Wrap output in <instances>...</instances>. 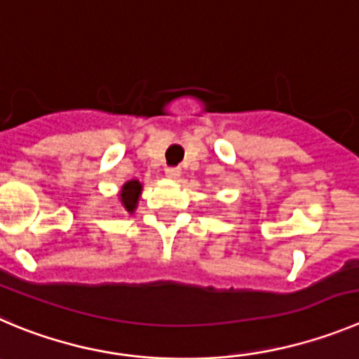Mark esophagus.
<instances>
[{"label": "esophagus", "mask_w": 359, "mask_h": 359, "mask_svg": "<svg viewBox=\"0 0 359 359\" xmlns=\"http://www.w3.org/2000/svg\"><path fill=\"white\" fill-rule=\"evenodd\" d=\"M180 168H166L164 170V175H166V179L170 180H177L180 177Z\"/></svg>", "instance_id": "esophagus-1"}]
</instances>
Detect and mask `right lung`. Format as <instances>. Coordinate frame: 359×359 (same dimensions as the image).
<instances>
[{"mask_svg":"<svg viewBox=\"0 0 359 359\" xmlns=\"http://www.w3.org/2000/svg\"><path fill=\"white\" fill-rule=\"evenodd\" d=\"M143 193V184L140 182L138 179H133V180H127L118 191V202L120 207L126 210L127 214H134L136 207L140 203V196Z\"/></svg>","mask_w":359,"mask_h":359,"instance_id":"add662e5","label":"right lung"}]
</instances>
